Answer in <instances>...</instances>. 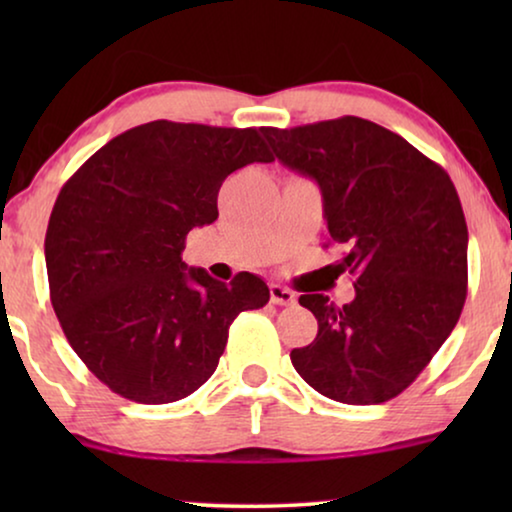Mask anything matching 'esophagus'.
Masks as SVG:
<instances>
[{"mask_svg":"<svg viewBox=\"0 0 512 512\" xmlns=\"http://www.w3.org/2000/svg\"><path fill=\"white\" fill-rule=\"evenodd\" d=\"M270 300L275 305H293L296 303V293L279 284H270Z\"/></svg>","mask_w":512,"mask_h":512,"instance_id":"1","label":"esophagus"}]
</instances>
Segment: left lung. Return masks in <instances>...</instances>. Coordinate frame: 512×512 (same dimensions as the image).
I'll return each mask as SVG.
<instances>
[{"label": "left lung", "instance_id": "8db88e82", "mask_svg": "<svg viewBox=\"0 0 512 512\" xmlns=\"http://www.w3.org/2000/svg\"><path fill=\"white\" fill-rule=\"evenodd\" d=\"M286 167L314 179L352 303H298L317 317L298 375L321 396L377 405L408 389L457 326L466 303L468 228L450 174L401 135L359 116L263 128Z\"/></svg>", "mask_w": 512, "mask_h": 512}]
</instances>
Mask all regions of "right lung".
<instances>
[{"label":"right lung","mask_w":512,"mask_h":512,"mask_svg":"<svg viewBox=\"0 0 512 512\" xmlns=\"http://www.w3.org/2000/svg\"><path fill=\"white\" fill-rule=\"evenodd\" d=\"M256 128L151 121L93 153L62 186L46 230L51 303L97 380L135 403L191 396L219 366L228 328L270 300L261 277L223 284L181 261L219 216L228 174L272 163Z\"/></svg>","instance_id":"obj_1"}]
</instances>
